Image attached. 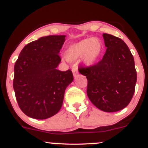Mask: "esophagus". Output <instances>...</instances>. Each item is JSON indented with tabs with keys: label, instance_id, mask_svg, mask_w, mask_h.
<instances>
[{
	"label": "esophagus",
	"instance_id": "obj_1",
	"mask_svg": "<svg viewBox=\"0 0 148 148\" xmlns=\"http://www.w3.org/2000/svg\"><path fill=\"white\" fill-rule=\"evenodd\" d=\"M72 71H73V73L74 77H76V76L78 75V70H77V68H74V69H73Z\"/></svg>",
	"mask_w": 148,
	"mask_h": 148
}]
</instances>
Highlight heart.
<instances>
[{
  "mask_svg": "<svg viewBox=\"0 0 148 148\" xmlns=\"http://www.w3.org/2000/svg\"><path fill=\"white\" fill-rule=\"evenodd\" d=\"M102 52V44L96 38H87L71 45L66 53L69 61H75L83 56L84 63L88 66L94 64Z\"/></svg>",
  "mask_w": 148,
  "mask_h": 148,
  "instance_id": "1",
  "label": "heart"
}]
</instances>
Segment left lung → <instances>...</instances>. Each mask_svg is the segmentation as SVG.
Masks as SVG:
<instances>
[{
  "label": "left lung",
  "mask_w": 148,
  "mask_h": 148,
  "mask_svg": "<svg viewBox=\"0 0 148 148\" xmlns=\"http://www.w3.org/2000/svg\"><path fill=\"white\" fill-rule=\"evenodd\" d=\"M106 52L102 60L89 67H81L79 73L87 79V94L101 110L117 112L130 103L137 80L134 59L120 38L103 34Z\"/></svg>",
  "instance_id": "8db88e82"
}]
</instances>
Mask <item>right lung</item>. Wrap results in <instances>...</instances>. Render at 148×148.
I'll use <instances>...</instances> for the list:
<instances>
[{"label":"right lung","instance_id":"1","mask_svg":"<svg viewBox=\"0 0 148 148\" xmlns=\"http://www.w3.org/2000/svg\"><path fill=\"white\" fill-rule=\"evenodd\" d=\"M66 36L40 38L23 48L14 65L13 88L25 114L45 119L60 110L66 87L73 80L71 70L56 69Z\"/></svg>","mask_w":148,"mask_h":148}]
</instances>
